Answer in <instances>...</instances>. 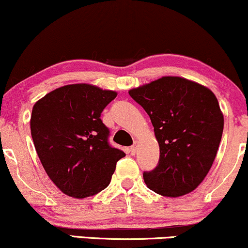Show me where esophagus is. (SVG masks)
<instances>
[{
	"label": "esophagus",
	"instance_id": "34e87169",
	"mask_svg": "<svg viewBox=\"0 0 248 248\" xmlns=\"http://www.w3.org/2000/svg\"><path fill=\"white\" fill-rule=\"evenodd\" d=\"M136 149H138V141H134V144L132 147H130V149H129L130 155H135Z\"/></svg>",
	"mask_w": 248,
	"mask_h": 248
}]
</instances>
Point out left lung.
<instances>
[{
	"label": "left lung",
	"instance_id": "8db88e82",
	"mask_svg": "<svg viewBox=\"0 0 248 248\" xmlns=\"http://www.w3.org/2000/svg\"><path fill=\"white\" fill-rule=\"evenodd\" d=\"M129 95L149 115L160 144V161L143 172L144 183L167 197L193 191L212 167L223 135L216 95L179 77H162L130 90Z\"/></svg>",
	"mask_w": 248,
	"mask_h": 248
}]
</instances>
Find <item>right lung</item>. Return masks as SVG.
Segmentation results:
<instances>
[{"label":"right lung","instance_id":"right-lung-1","mask_svg":"<svg viewBox=\"0 0 248 248\" xmlns=\"http://www.w3.org/2000/svg\"><path fill=\"white\" fill-rule=\"evenodd\" d=\"M115 98L113 91L73 84L47 93L33 106L30 128L36 152L65 195L85 198L106 189L116 162L126 155L110 146L109 129L100 119Z\"/></svg>","mask_w":248,"mask_h":248}]
</instances>
